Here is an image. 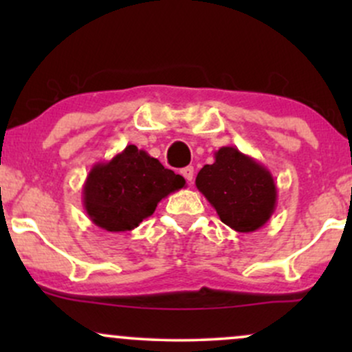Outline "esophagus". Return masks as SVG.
I'll return each mask as SVG.
<instances>
[{
	"mask_svg": "<svg viewBox=\"0 0 352 352\" xmlns=\"http://www.w3.org/2000/svg\"><path fill=\"white\" fill-rule=\"evenodd\" d=\"M180 173H182V175H184V179L187 180L188 184H192V180H193V167H185V168H182Z\"/></svg>",
	"mask_w": 352,
	"mask_h": 352,
	"instance_id": "obj_1",
	"label": "esophagus"
}]
</instances>
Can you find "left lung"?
Here are the masks:
<instances>
[{"mask_svg": "<svg viewBox=\"0 0 352 352\" xmlns=\"http://www.w3.org/2000/svg\"><path fill=\"white\" fill-rule=\"evenodd\" d=\"M197 188L235 232H256L276 208L278 192L272 172L236 147H221L215 162L204 165Z\"/></svg>", "mask_w": 352, "mask_h": 352, "instance_id": "left-lung-1", "label": "left lung"}]
</instances>
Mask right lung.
I'll return each mask as SVG.
<instances>
[{
  "mask_svg": "<svg viewBox=\"0 0 352 352\" xmlns=\"http://www.w3.org/2000/svg\"><path fill=\"white\" fill-rule=\"evenodd\" d=\"M185 187V179L157 159L127 145L87 173L82 204L89 220L107 232H131L155 212L159 201Z\"/></svg>",
  "mask_w": 352,
  "mask_h": 352,
  "instance_id": "obj_1",
  "label": "right lung"
}]
</instances>
